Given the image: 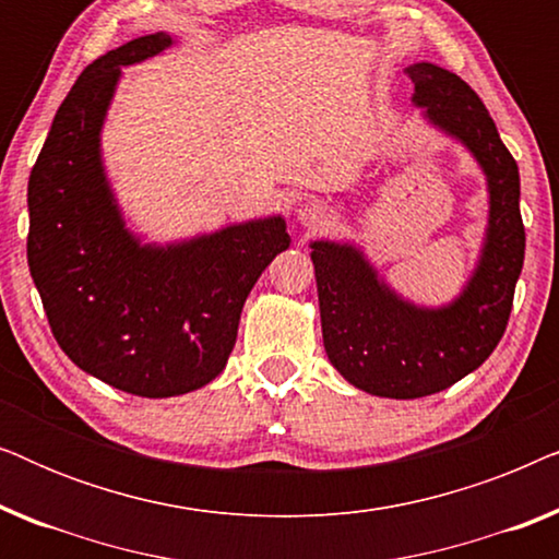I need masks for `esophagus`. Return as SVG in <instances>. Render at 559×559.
Returning <instances> with one entry per match:
<instances>
[{"instance_id": "1", "label": "esophagus", "mask_w": 559, "mask_h": 559, "mask_svg": "<svg viewBox=\"0 0 559 559\" xmlns=\"http://www.w3.org/2000/svg\"><path fill=\"white\" fill-rule=\"evenodd\" d=\"M297 221H300V224L308 226V228H320V226H325L328 221H331V211H328L325 205L318 203V201L302 203L300 209H297Z\"/></svg>"}]
</instances>
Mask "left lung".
Segmentation results:
<instances>
[{"mask_svg":"<svg viewBox=\"0 0 559 559\" xmlns=\"http://www.w3.org/2000/svg\"><path fill=\"white\" fill-rule=\"evenodd\" d=\"M412 106L463 144L486 178L488 218L473 272L445 305H417L354 241H310L328 361L373 396L419 400L476 371L499 346L524 264L519 167L476 91L435 63H412Z\"/></svg>","mask_w":559,"mask_h":559,"instance_id":"1","label":"left lung"}]
</instances>
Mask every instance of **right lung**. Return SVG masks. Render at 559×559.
<instances>
[{
  "label": "right lung",
  "mask_w": 559,
  "mask_h": 559,
  "mask_svg": "<svg viewBox=\"0 0 559 559\" xmlns=\"http://www.w3.org/2000/svg\"><path fill=\"white\" fill-rule=\"evenodd\" d=\"M155 33L94 60L68 91L27 182V264L66 356L147 400L195 392L226 369L241 308L280 251V213L178 241L127 226L102 132L121 68L173 48Z\"/></svg>",
  "instance_id": "1"
}]
</instances>
